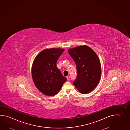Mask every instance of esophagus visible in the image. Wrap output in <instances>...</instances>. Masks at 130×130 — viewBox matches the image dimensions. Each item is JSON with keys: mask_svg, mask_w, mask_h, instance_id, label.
Segmentation results:
<instances>
[{"mask_svg": "<svg viewBox=\"0 0 130 130\" xmlns=\"http://www.w3.org/2000/svg\"><path fill=\"white\" fill-rule=\"evenodd\" d=\"M67 78L68 80H69V79H70V76H68L67 77Z\"/></svg>", "mask_w": 130, "mask_h": 130, "instance_id": "esophagus-1", "label": "esophagus"}]
</instances>
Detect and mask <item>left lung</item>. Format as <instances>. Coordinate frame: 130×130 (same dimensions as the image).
<instances>
[{"instance_id":"obj_1","label":"left lung","mask_w":130,"mask_h":130,"mask_svg":"<svg viewBox=\"0 0 130 130\" xmlns=\"http://www.w3.org/2000/svg\"><path fill=\"white\" fill-rule=\"evenodd\" d=\"M68 52L77 69V78L73 84L81 93H90L101 79V67L98 56L87 45L69 48Z\"/></svg>"}]
</instances>
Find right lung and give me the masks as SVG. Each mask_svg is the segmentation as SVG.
Returning <instances> with one entry per match:
<instances>
[{
    "mask_svg": "<svg viewBox=\"0 0 130 130\" xmlns=\"http://www.w3.org/2000/svg\"><path fill=\"white\" fill-rule=\"evenodd\" d=\"M64 49L47 48L42 51L35 58L31 69L35 85L43 94L56 95L67 80L56 67V62Z\"/></svg>",
    "mask_w": 130,
    "mask_h": 130,
    "instance_id": "obj_1",
    "label": "right lung"
}]
</instances>
